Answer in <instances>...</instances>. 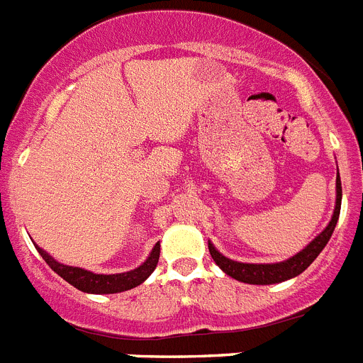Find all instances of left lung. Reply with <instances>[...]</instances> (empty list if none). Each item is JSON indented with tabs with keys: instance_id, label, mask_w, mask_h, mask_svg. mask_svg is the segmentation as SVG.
<instances>
[{
	"instance_id": "obj_1",
	"label": "left lung",
	"mask_w": 363,
	"mask_h": 363,
	"mask_svg": "<svg viewBox=\"0 0 363 363\" xmlns=\"http://www.w3.org/2000/svg\"><path fill=\"white\" fill-rule=\"evenodd\" d=\"M340 207H342V182H340V174L336 178V207H334L333 220L329 222V225L325 228V231H321L318 237L312 240L308 246L299 252L297 255H294L292 259H288L284 262H277V264H244V262L231 261L228 257H224L222 253H218L215 250L211 242H209V253L215 259L216 264L229 275V277L237 279V281H242L247 284H274L281 283V281H286V279H292L296 275H299L301 272H305L308 266L314 262V259L321 253L327 242H329L330 235H333L334 228H336L337 216H340Z\"/></svg>"
}]
</instances>
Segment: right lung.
Here are the masks:
<instances>
[{
	"label": "right lung",
	"mask_w": 363,
	"mask_h": 363,
	"mask_svg": "<svg viewBox=\"0 0 363 363\" xmlns=\"http://www.w3.org/2000/svg\"><path fill=\"white\" fill-rule=\"evenodd\" d=\"M36 250L40 252V255L43 257V261L51 266V270L57 272L62 279H66L67 283L73 284L75 288L82 290V292L88 294H117L125 292L130 288H135L138 284H141L152 272L156 270L157 261H160V242L154 246V250L150 252V257L143 264L135 268L132 272H126V274H116V275H101L93 274V272L82 270V268H73V266H66L57 262L55 259L48 255V253L40 250L36 246Z\"/></svg>",
	"instance_id": "right-lung-1"
}]
</instances>
